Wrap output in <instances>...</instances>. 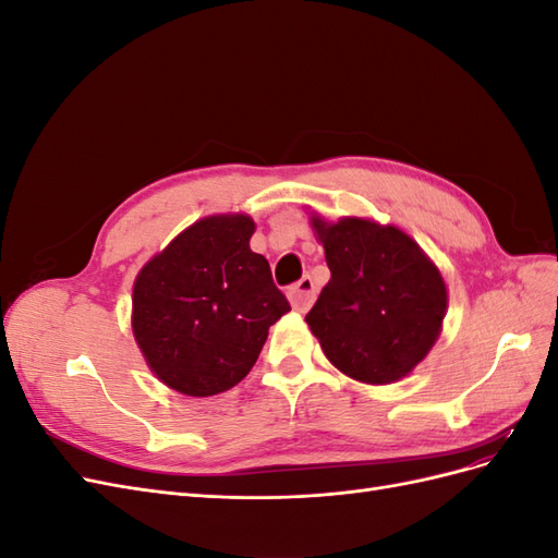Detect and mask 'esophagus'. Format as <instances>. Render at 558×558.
Instances as JSON below:
<instances>
[{
    "instance_id": "34e87169",
    "label": "esophagus",
    "mask_w": 558,
    "mask_h": 558,
    "mask_svg": "<svg viewBox=\"0 0 558 558\" xmlns=\"http://www.w3.org/2000/svg\"><path fill=\"white\" fill-rule=\"evenodd\" d=\"M289 298H291V305L298 312H307L316 300V286L312 277H302L298 283H293L289 289Z\"/></svg>"
}]
</instances>
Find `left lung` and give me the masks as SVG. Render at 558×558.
Instances as JSON below:
<instances>
[{"label": "left lung", "mask_w": 558, "mask_h": 558, "mask_svg": "<svg viewBox=\"0 0 558 558\" xmlns=\"http://www.w3.org/2000/svg\"><path fill=\"white\" fill-rule=\"evenodd\" d=\"M330 281L305 316L326 359L363 384H393L428 356L447 314L440 269L396 226L312 216Z\"/></svg>", "instance_id": "obj_1"}]
</instances>
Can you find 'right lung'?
Wrapping results in <instances>:
<instances>
[{
  "mask_svg": "<svg viewBox=\"0 0 558 558\" xmlns=\"http://www.w3.org/2000/svg\"><path fill=\"white\" fill-rule=\"evenodd\" d=\"M246 214L199 218L134 279L132 332L162 384L193 398L223 393L248 373L272 324L291 312Z\"/></svg>",
  "mask_w": 558,
  "mask_h": 558,
  "instance_id": "right-lung-1",
  "label": "right lung"
}]
</instances>
